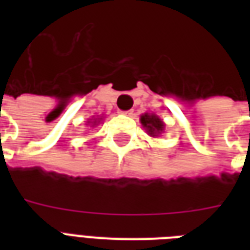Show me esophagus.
I'll list each match as a JSON object with an SVG mask.
<instances>
[{
  "instance_id": "esophagus-1",
  "label": "esophagus",
  "mask_w": 250,
  "mask_h": 250,
  "mask_svg": "<svg viewBox=\"0 0 250 250\" xmlns=\"http://www.w3.org/2000/svg\"><path fill=\"white\" fill-rule=\"evenodd\" d=\"M121 113L125 114V115H129V114H132V110H125V111H123V110H121Z\"/></svg>"
}]
</instances>
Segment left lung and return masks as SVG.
<instances>
[{
  "mask_svg": "<svg viewBox=\"0 0 250 250\" xmlns=\"http://www.w3.org/2000/svg\"><path fill=\"white\" fill-rule=\"evenodd\" d=\"M141 125H144V128H146V132L150 136H157L158 133L164 131V122L161 121L157 115H149V114H144L141 117Z\"/></svg>",
  "mask_w": 250,
  "mask_h": 250,
  "instance_id": "8db88e82",
  "label": "left lung"
}]
</instances>
